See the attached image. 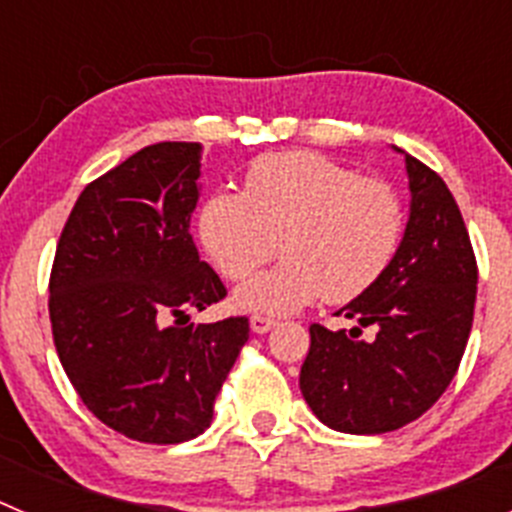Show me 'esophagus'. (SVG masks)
I'll use <instances>...</instances> for the list:
<instances>
[{"mask_svg": "<svg viewBox=\"0 0 512 512\" xmlns=\"http://www.w3.org/2000/svg\"><path fill=\"white\" fill-rule=\"evenodd\" d=\"M277 325V320L271 318H264V315H253L251 318V330L253 333H266V330H271Z\"/></svg>", "mask_w": 512, "mask_h": 512, "instance_id": "obj_1", "label": "esophagus"}]
</instances>
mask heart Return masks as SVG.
<instances>
[{
	"instance_id": "1",
	"label": "heart",
	"mask_w": 512,
	"mask_h": 512,
	"mask_svg": "<svg viewBox=\"0 0 512 512\" xmlns=\"http://www.w3.org/2000/svg\"><path fill=\"white\" fill-rule=\"evenodd\" d=\"M402 230L405 205L390 182L312 151L253 158L246 192L215 189L197 215L202 246L230 282L247 279L283 241L285 264L235 289V307L256 315L366 295L395 261Z\"/></svg>"
}]
</instances>
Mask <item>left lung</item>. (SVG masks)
<instances>
[{"label":"left lung","instance_id":"left-lung-1","mask_svg":"<svg viewBox=\"0 0 512 512\" xmlns=\"http://www.w3.org/2000/svg\"><path fill=\"white\" fill-rule=\"evenodd\" d=\"M410 220L400 251L366 295L336 315L359 328L310 325L300 390L328 428L356 436L397 431L446 392L461 364L477 300V259L454 194L405 153ZM374 324V342L360 328Z\"/></svg>","mask_w":512,"mask_h":512}]
</instances>
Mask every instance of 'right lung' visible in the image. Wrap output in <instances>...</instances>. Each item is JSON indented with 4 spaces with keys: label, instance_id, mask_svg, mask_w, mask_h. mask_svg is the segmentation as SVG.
I'll return each instance as SVG.
<instances>
[{
    "label": "right lung",
    "instance_id": "add662e5",
    "mask_svg": "<svg viewBox=\"0 0 512 512\" xmlns=\"http://www.w3.org/2000/svg\"><path fill=\"white\" fill-rule=\"evenodd\" d=\"M200 153L166 140L87 184L53 259L48 310L63 372L94 418L140 443L205 433L248 341L243 315L189 323V310L228 295L189 233Z\"/></svg>",
    "mask_w": 512,
    "mask_h": 512
}]
</instances>
